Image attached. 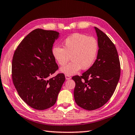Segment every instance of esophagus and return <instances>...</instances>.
Wrapping results in <instances>:
<instances>
[{"instance_id": "esophagus-1", "label": "esophagus", "mask_w": 135, "mask_h": 135, "mask_svg": "<svg viewBox=\"0 0 135 135\" xmlns=\"http://www.w3.org/2000/svg\"><path fill=\"white\" fill-rule=\"evenodd\" d=\"M65 78H66V80H69V79H71V76L68 75H65Z\"/></svg>"}]
</instances>
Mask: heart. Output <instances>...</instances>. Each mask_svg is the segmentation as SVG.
<instances>
[{"label": "heart", "instance_id": "heart-1", "mask_svg": "<svg viewBox=\"0 0 135 135\" xmlns=\"http://www.w3.org/2000/svg\"><path fill=\"white\" fill-rule=\"evenodd\" d=\"M98 45L93 37H88L81 33H74L65 39L63 48L55 46L52 55L58 63L64 66L69 61L71 56L72 61L60 68V71L66 75H73L81 69L85 70L93 65L96 58Z\"/></svg>", "mask_w": 135, "mask_h": 135}]
</instances>
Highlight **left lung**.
<instances>
[{"mask_svg":"<svg viewBox=\"0 0 135 135\" xmlns=\"http://www.w3.org/2000/svg\"><path fill=\"white\" fill-rule=\"evenodd\" d=\"M94 29L99 47L97 59L81 76L72 78L75 83V102L87 110L100 108L110 100L120 74L119 59L114 44L102 31L95 27Z\"/></svg>","mask_w":135,"mask_h":135,"instance_id":"obj_1","label":"left lung"}]
</instances>
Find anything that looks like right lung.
I'll list each match as a JSON object with an SVG mask.
<instances>
[{
    "instance_id": "1",
    "label": "right lung",
    "mask_w": 135,
    "mask_h": 135,
    "mask_svg": "<svg viewBox=\"0 0 135 135\" xmlns=\"http://www.w3.org/2000/svg\"><path fill=\"white\" fill-rule=\"evenodd\" d=\"M59 36L55 31L35 29L21 42L13 55V84L21 98L36 110L53 106L65 81L63 74L49 78L58 68L52 47Z\"/></svg>"
}]
</instances>
